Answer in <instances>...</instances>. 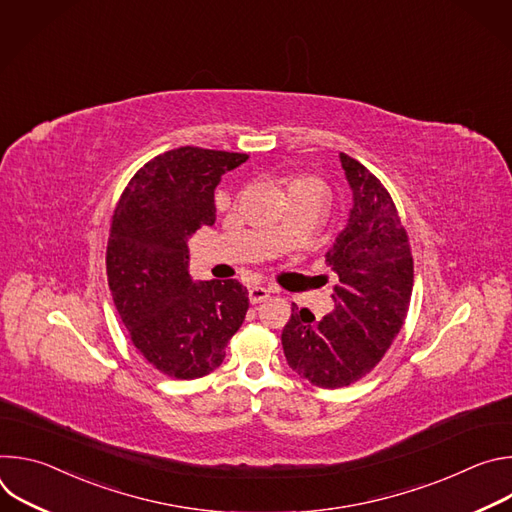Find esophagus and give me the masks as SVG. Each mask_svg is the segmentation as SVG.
Listing matches in <instances>:
<instances>
[{
    "mask_svg": "<svg viewBox=\"0 0 512 512\" xmlns=\"http://www.w3.org/2000/svg\"><path fill=\"white\" fill-rule=\"evenodd\" d=\"M269 294H271V291L267 289V287H251L249 289V302L251 304H261V302H265L267 298H269Z\"/></svg>",
    "mask_w": 512,
    "mask_h": 512,
    "instance_id": "34e87169",
    "label": "esophagus"
}]
</instances>
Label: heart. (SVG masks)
I'll use <instances>...</instances> for the list:
<instances>
[{
	"instance_id": "heart-1",
	"label": "heart",
	"mask_w": 512,
	"mask_h": 512,
	"mask_svg": "<svg viewBox=\"0 0 512 512\" xmlns=\"http://www.w3.org/2000/svg\"><path fill=\"white\" fill-rule=\"evenodd\" d=\"M279 186H281L287 202L296 200V198H304V196H314L322 202L326 198V184L322 178H318L314 174H306V172L285 174L283 178H279ZM275 235L279 239H285V227H279L275 231Z\"/></svg>"
}]
</instances>
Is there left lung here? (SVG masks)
<instances>
[{"label":"left lung","instance_id":"obj_1","mask_svg":"<svg viewBox=\"0 0 512 512\" xmlns=\"http://www.w3.org/2000/svg\"><path fill=\"white\" fill-rule=\"evenodd\" d=\"M354 206L346 229L326 253L338 275L334 312L316 320L291 306L281 344L287 364L322 389L367 377L405 324L413 291L409 235L383 182L354 158L340 154Z\"/></svg>","mask_w":512,"mask_h":512}]
</instances>
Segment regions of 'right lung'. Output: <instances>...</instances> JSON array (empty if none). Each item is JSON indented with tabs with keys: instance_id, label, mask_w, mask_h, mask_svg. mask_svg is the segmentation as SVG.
<instances>
[{
	"instance_id": "1",
	"label": "right lung",
	"mask_w": 512,
	"mask_h": 512,
	"mask_svg": "<svg viewBox=\"0 0 512 512\" xmlns=\"http://www.w3.org/2000/svg\"><path fill=\"white\" fill-rule=\"evenodd\" d=\"M247 154L184 145L150 160L125 186L109 227L107 281L133 346L180 381L221 367L249 294L237 279L194 283L188 237L214 225V188Z\"/></svg>"
}]
</instances>
